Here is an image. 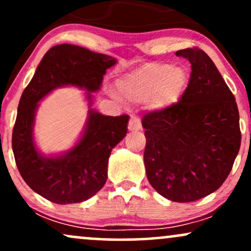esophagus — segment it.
I'll list each match as a JSON object with an SVG mask.
<instances>
[{
  "mask_svg": "<svg viewBox=\"0 0 251 251\" xmlns=\"http://www.w3.org/2000/svg\"><path fill=\"white\" fill-rule=\"evenodd\" d=\"M142 128V124L137 117H131L128 122V131H139Z\"/></svg>",
  "mask_w": 251,
  "mask_h": 251,
  "instance_id": "obj_1",
  "label": "esophagus"
}]
</instances>
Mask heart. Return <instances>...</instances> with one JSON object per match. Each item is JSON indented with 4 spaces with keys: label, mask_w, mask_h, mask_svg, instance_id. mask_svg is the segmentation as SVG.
<instances>
[{
    "label": "heart",
    "mask_w": 251,
    "mask_h": 251,
    "mask_svg": "<svg viewBox=\"0 0 251 251\" xmlns=\"http://www.w3.org/2000/svg\"><path fill=\"white\" fill-rule=\"evenodd\" d=\"M189 82L184 68L171 63L151 62L129 72L118 81L124 99L129 102L151 100L157 109L168 108L179 101Z\"/></svg>",
    "instance_id": "1"
}]
</instances>
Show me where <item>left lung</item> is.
<instances>
[{
    "instance_id": "8db88e82",
    "label": "left lung",
    "mask_w": 251,
    "mask_h": 251,
    "mask_svg": "<svg viewBox=\"0 0 251 251\" xmlns=\"http://www.w3.org/2000/svg\"><path fill=\"white\" fill-rule=\"evenodd\" d=\"M191 63L179 101L145 114L144 151L150 184L163 197L186 203L215 192L231 171L241 146L234 94L205 51H176Z\"/></svg>"
}]
</instances>
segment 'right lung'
I'll return each instance as SVG.
<instances>
[{"instance_id":"right-lung-1","label":"right lung","mask_w":251,"mask_h":251,"mask_svg":"<svg viewBox=\"0 0 251 251\" xmlns=\"http://www.w3.org/2000/svg\"><path fill=\"white\" fill-rule=\"evenodd\" d=\"M117 60L75 45L54 46L37 66L20 99L13 129V152L20 175L28 186L56 204L87 201L105 185L112 149L127 133L128 116L109 117L91 108L92 93L100 89L106 70ZM63 85L86 89L89 118L79 142L60 156L37 150L32 128L38 102Z\"/></svg>"}]
</instances>
